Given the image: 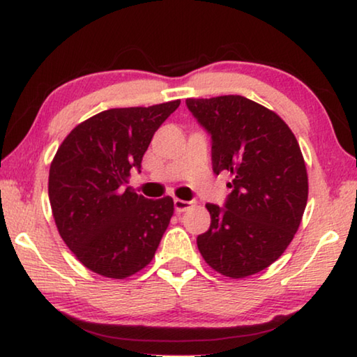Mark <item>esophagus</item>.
Instances as JSON below:
<instances>
[{
    "instance_id": "34e87169",
    "label": "esophagus",
    "mask_w": 357,
    "mask_h": 357,
    "mask_svg": "<svg viewBox=\"0 0 357 357\" xmlns=\"http://www.w3.org/2000/svg\"><path fill=\"white\" fill-rule=\"evenodd\" d=\"M192 206V202H185V200H179V198H174V209L176 213H184L185 209H189Z\"/></svg>"
}]
</instances>
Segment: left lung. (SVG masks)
<instances>
[{"mask_svg":"<svg viewBox=\"0 0 357 357\" xmlns=\"http://www.w3.org/2000/svg\"><path fill=\"white\" fill-rule=\"evenodd\" d=\"M185 105L213 140L214 173L233 176L223 208L206 204L211 225L198 250L222 275L257 274L285 252L304 214L309 179L299 143L279 114L243 96Z\"/></svg>","mask_w":357,"mask_h":357,"instance_id":"obj_1","label":"left lung"}]
</instances>
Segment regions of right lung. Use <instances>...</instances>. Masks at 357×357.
<instances>
[{
  "instance_id": "1",
  "label": "right lung",
  "mask_w": 357,
  "mask_h": 357,
  "mask_svg": "<svg viewBox=\"0 0 357 357\" xmlns=\"http://www.w3.org/2000/svg\"><path fill=\"white\" fill-rule=\"evenodd\" d=\"M181 100L110 108L64 138L48 174L53 219L89 271L126 279L151 263L173 215V198L148 200L128 187L154 132Z\"/></svg>"
}]
</instances>
